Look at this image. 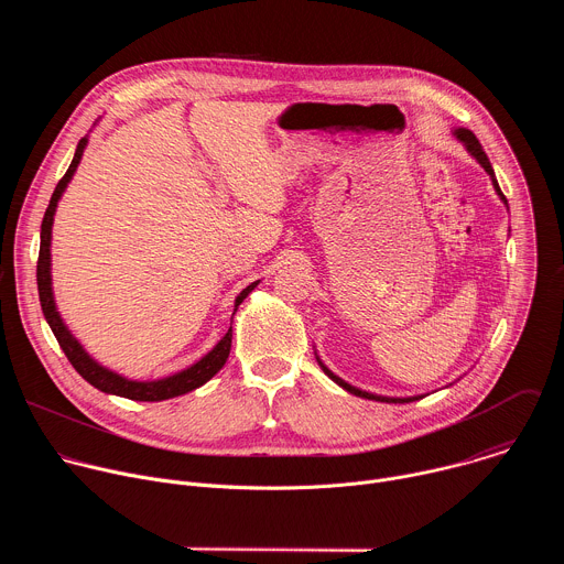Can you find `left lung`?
<instances>
[{
	"instance_id": "8db88e82",
	"label": "left lung",
	"mask_w": 564,
	"mask_h": 564,
	"mask_svg": "<svg viewBox=\"0 0 564 564\" xmlns=\"http://www.w3.org/2000/svg\"><path fill=\"white\" fill-rule=\"evenodd\" d=\"M451 133L455 135V140H459V142L464 144V149L468 151V155L477 160L479 167H485V172L489 174V178H491V183H494L496 194L500 196V200H502V203H505V207L509 209V203H507V198H505V194H502V189H500V185H498L496 172H494V167H491V163H489V155L485 153V149H481V144H479V140L475 138V133H473L470 129H464V127H455V129H451ZM314 357H316V361H318L321 370H324V372H326L335 383H339L344 390H348V392H350V394H355V397L372 399V401H383V404H409V401H417V399H422V397H424V394H413V397H386V394H375V392L361 390V388H357V386L348 383L346 379H341L339 375H335V372H333L324 361H321V357L316 355V350H314Z\"/></svg>"
}]
</instances>
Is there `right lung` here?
<instances>
[{"instance_id":"add662e5","label":"right lung","mask_w":564,"mask_h":564,"mask_svg":"<svg viewBox=\"0 0 564 564\" xmlns=\"http://www.w3.org/2000/svg\"><path fill=\"white\" fill-rule=\"evenodd\" d=\"M98 124V122H96ZM89 144V133L77 142V149L73 153L70 165L64 174V178L57 183L44 220H42V231H40V259H37V292H40V303H42V312L46 324L51 326L59 348L64 350V355L68 357L70 366L83 375V379H87L94 388L107 392V394H118V397H127L133 401H163V399H174L181 394H187L196 388H200L203 383H207L227 361L229 357V348H231V326L229 330L220 337V341L207 352L203 355L198 361H194L192 366L160 377V379H129L107 366H102L98 359H94L87 348L77 341V337L68 330L66 321L62 318L57 303H55V294H53V272H51V240H53V220H55V212H57V203L62 200L68 183L73 181L79 160L85 155V149ZM259 285V281L250 283L246 290H240V294L234 299V312L231 318L238 310V305L248 299V294Z\"/></svg>"}]
</instances>
